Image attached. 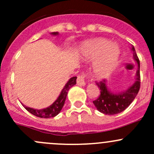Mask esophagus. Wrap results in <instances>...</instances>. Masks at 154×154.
I'll use <instances>...</instances> for the list:
<instances>
[{"label":"esophagus","instance_id":"1","mask_svg":"<svg viewBox=\"0 0 154 154\" xmlns=\"http://www.w3.org/2000/svg\"><path fill=\"white\" fill-rule=\"evenodd\" d=\"M86 77V73L82 72L77 76V85L79 86H84L86 83H85V78Z\"/></svg>","mask_w":154,"mask_h":154}]
</instances>
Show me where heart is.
Instances as JSON below:
<instances>
[{"label":"heart","instance_id":"heart-1","mask_svg":"<svg viewBox=\"0 0 154 154\" xmlns=\"http://www.w3.org/2000/svg\"><path fill=\"white\" fill-rule=\"evenodd\" d=\"M87 60H96L94 71L99 77L109 75L119 63L120 49L116 44H111L105 38H97L87 42L83 48Z\"/></svg>","mask_w":154,"mask_h":154}]
</instances>
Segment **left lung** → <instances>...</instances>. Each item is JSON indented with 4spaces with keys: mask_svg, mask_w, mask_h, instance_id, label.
Segmentation results:
<instances>
[{
    "mask_svg": "<svg viewBox=\"0 0 154 154\" xmlns=\"http://www.w3.org/2000/svg\"><path fill=\"white\" fill-rule=\"evenodd\" d=\"M133 52V58L137 62L139 69L136 72V81L133 86H130L125 92L120 94H113L109 92L107 89L106 83L105 80L96 81L100 94L96 100L93 101V103L96 106L97 109L100 112L106 115H115L122 112L126 109L130 103L133 101L137 95L141 85L140 77V61L136 53L134 47H132Z\"/></svg>",
    "mask_w": 154,
    "mask_h": 154,
    "instance_id": "obj_1",
    "label": "left lung"
}]
</instances>
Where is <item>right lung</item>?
<instances>
[{"label": "right lung", "instance_id": "add662e5", "mask_svg": "<svg viewBox=\"0 0 154 154\" xmlns=\"http://www.w3.org/2000/svg\"><path fill=\"white\" fill-rule=\"evenodd\" d=\"M52 34L54 35H57L58 34V32H53ZM77 80V77H73L70 79L68 81V83H66V86L63 88V91L60 93V95L59 96V97L57 98V100L53 103L51 106L45 109H34L29 108L24 105H23V106L31 114L34 115V116H37V117L39 118H44V119H49V118H53L54 116H57V115L60 113V112L61 111L62 108L64 106L65 101H66V96H67L68 91L69 90L70 88H71L74 85H75L77 83L76 82Z\"/></svg>", "mask_w": 154, "mask_h": 154}]
</instances>
